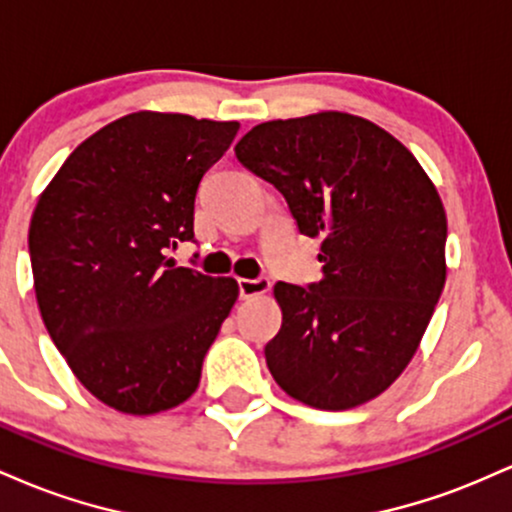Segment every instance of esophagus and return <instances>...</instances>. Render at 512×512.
Here are the masks:
<instances>
[{
    "label": "esophagus",
    "instance_id": "obj_1",
    "mask_svg": "<svg viewBox=\"0 0 512 512\" xmlns=\"http://www.w3.org/2000/svg\"><path fill=\"white\" fill-rule=\"evenodd\" d=\"M269 279L267 276H257V279H238V291L240 298H252L262 296V293L269 291Z\"/></svg>",
    "mask_w": 512,
    "mask_h": 512
}]
</instances>
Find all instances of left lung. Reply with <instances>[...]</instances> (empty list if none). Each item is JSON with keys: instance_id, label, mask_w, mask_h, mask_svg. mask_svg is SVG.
<instances>
[{"instance_id": "left-lung-1", "label": "left lung", "mask_w": 512, "mask_h": 512, "mask_svg": "<svg viewBox=\"0 0 512 512\" xmlns=\"http://www.w3.org/2000/svg\"><path fill=\"white\" fill-rule=\"evenodd\" d=\"M303 236L322 238L317 284L274 286L281 330L264 346L286 395L342 411L407 368L445 286L448 219L407 146L363 117L317 113L252 127L236 144Z\"/></svg>"}]
</instances>
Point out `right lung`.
<instances>
[{
	"instance_id": "obj_1",
	"label": "right lung",
	"mask_w": 512,
	"mask_h": 512,
	"mask_svg": "<svg viewBox=\"0 0 512 512\" xmlns=\"http://www.w3.org/2000/svg\"><path fill=\"white\" fill-rule=\"evenodd\" d=\"M238 122L132 113L64 161L28 231L35 298L79 383L122 414L178 407L238 298L231 276L175 267L204 173Z\"/></svg>"
}]
</instances>
